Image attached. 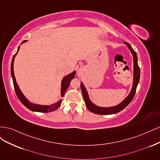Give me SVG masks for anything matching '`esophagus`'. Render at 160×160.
<instances>
[{"mask_svg": "<svg viewBox=\"0 0 160 160\" xmlns=\"http://www.w3.org/2000/svg\"><path fill=\"white\" fill-rule=\"evenodd\" d=\"M82 72H83V69H82L81 68L79 69L78 71H77V76H79V77L81 76Z\"/></svg>", "mask_w": 160, "mask_h": 160, "instance_id": "1", "label": "esophagus"}]
</instances>
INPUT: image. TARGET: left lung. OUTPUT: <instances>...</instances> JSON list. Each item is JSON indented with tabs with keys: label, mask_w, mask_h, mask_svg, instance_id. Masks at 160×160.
Segmentation results:
<instances>
[{
	"label": "left lung",
	"mask_w": 160,
	"mask_h": 160,
	"mask_svg": "<svg viewBox=\"0 0 160 160\" xmlns=\"http://www.w3.org/2000/svg\"><path fill=\"white\" fill-rule=\"evenodd\" d=\"M124 44L126 45L130 52H132L133 56V83H132V88L131 89L129 95L125 98L122 102L119 103L117 105L112 106V107H100L93 103L91 101L89 96L88 94V92L87 91L84 84L83 82L81 83V89L82 94H83V98L85 100V103L86 107L88 109L91 111L92 113L99 115H111L114 113H117L119 111L123 110L130 103L131 101H132L134 95L135 93V91L137 89V86L139 81V77H140V69L138 66V56L136 52L133 49L128 42H124Z\"/></svg>",
	"instance_id": "obj_1"
}]
</instances>
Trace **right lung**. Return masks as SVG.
Instances as JSON below:
<instances>
[{
  "label": "right lung",
  "mask_w": 160,
  "mask_h": 160,
  "mask_svg": "<svg viewBox=\"0 0 160 160\" xmlns=\"http://www.w3.org/2000/svg\"><path fill=\"white\" fill-rule=\"evenodd\" d=\"M27 42V40L23 41L21 44L22 43ZM20 49V46L18 47L17 51L16 52V54L14 55L12 57V62H11V77L13 81V85H14V90H15L16 94L18 97V99L20 100L21 102L28 109H30L31 111H36V112H41V113H48V112H51V111H55L57 108H59V106L61 104L62 102V99H60L57 101L56 103H52L51 105H40V104H37V103H33L28 100L26 97L22 93V92L21 90L19 88V86L17 83V81L15 79V77H14V58H15L18 52V50ZM75 72L76 71H72L71 73L68 74L67 75L65 76L63 78H62L61 81V96L63 97L65 92L67 91V89L69 88V86L70 85V82L72 79L75 78Z\"/></svg>",
  "instance_id": "add662e5"
}]
</instances>
